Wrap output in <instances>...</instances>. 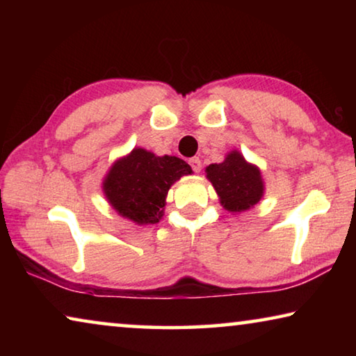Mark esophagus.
<instances>
[{"mask_svg": "<svg viewBox=\"0 0 356 356\" xmlns=\"http://www.w3.org/2000/svg\"><path fill=\"white\" fill-rule=\"evenodd\" d=\"M190 166L193 168V171H195V172H200L201 168H202L200 156H193V159H190Z\"/></svg>", "mask_w": 356, "mask_h": 356, "instance_id": "34e87169", "label": "esophagus"}]
</instances>
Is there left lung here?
<instances>
[{
    "label": "left lung",
    "mask_w": 356,
    "mask_h": 356,
    "mask_svg": "<svg viewBox=\"0 0 356 356\" xmlns=\"http://www.w3.org/2000/svg\"><path fill=\"white\" fill-rule=\"evenodd\" d=\"M206 177L213 185L222 209L231 213L246 212L264 197L261 170L246 161L238 150H231L221 163L209 165Z\"/></svg>",
    "instance_id": "obj_1"
}]
</instances>
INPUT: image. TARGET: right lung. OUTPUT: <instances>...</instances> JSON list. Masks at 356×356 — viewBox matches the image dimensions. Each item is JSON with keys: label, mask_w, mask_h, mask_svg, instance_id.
Instances as JSON below:
<instances>
[{"label": "right lung", "mask_w": 356, "mask_h": 356, "mask_svg": "<svg viewBox=\"0 0 356 356\" xmlns=\"http://www.w3.org/2000/svg\"><path fill=\"white\" fill-rule=\"evenodd\" d=\"M191 172L190 165L179 156H159L150 150L135 147L111 165L102 190L108 204L122 218L138 226L156 225L165 215L171 185Z\"/></svg>", "instance_id": "right-lung-1"}]
</instances>
